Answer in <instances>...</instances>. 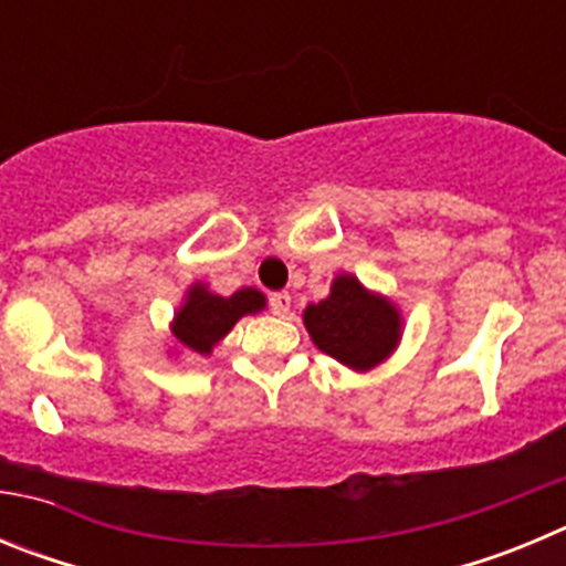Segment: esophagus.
Listing matches in <instances>:
<instances>
[{"label": "esophagus", "mask_w": 566, "mask_h": 566, "mask_svg": "<svg viewBox=\"0 0 566 566\" xmlns=\"http://www.w3.org/2000/svg\"><path fill=\"white\" fill-rule=\"evenodd\" d=\"M269 308H272V314H277V317H286L289 308H292V297H289V292L269 294Z\"/></svg>", "instance_id": "esophagus-1"}]
</instances>
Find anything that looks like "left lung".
Listing matches in <instances>:
<instances>
[{"mask_svg":"<svg viewBox=\"0 0 566 566\" xmlns=\"http://www.w3.org/2000/svg\"><path fill=\"white\" fill-rule=\"evenodd\" d=\"M319 352L348 368H374L394 352L399 339V312L385 297L368 294L352 274H339L332 294L303 314Z\"/></svg>","mask_w":566,"mask_h":566,"instance_id":"8db88e82","label":"left lung"}]
</instances>
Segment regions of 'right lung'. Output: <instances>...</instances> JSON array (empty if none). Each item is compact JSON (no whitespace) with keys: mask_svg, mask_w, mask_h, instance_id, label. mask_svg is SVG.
<instances>
[{"mask_svg":"<svg viewBox=\"0 0 566 566\" xmlns=\"http://www.w3.org/2000/svg\"><path fill=\"white\" fill-rule=\"evenodd\" d=\"M260 308H263V294L258 289H240L232 297H221L203 286H192L184 308L175 314L172 334L192 352L209 354L212 345L227 337L243 314H254Z\"/></svg>","mask_w":566,"mask_h":566,"instance_id":"add662e5","label":"right lung"}]
</instances>
